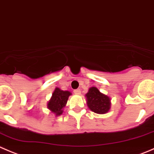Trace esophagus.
<instances>
[{"label": "esophagus", "mask_w": 154, "mask_h": 154, "mask_svg": "<svg viewBox=\"0 0 154 154\" xmlns=\"http://www.w3.org/2000/svg\"><path fill=\"white\" fill-rule=\"evenodd\" d=\"M74 94H75V95H79V94H81V91L80 89H76V90H74Z\"/></svg>", "instance_id": "34e87169"}]
</instances>
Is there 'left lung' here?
<instances>
[{"mask_svg": "<svg viewBox=\"0 0 154 154\" xmlns=\"http://www.w3.org/2000/svg\"><path fill=\"white\" fill-rule=\"evenodd\" d=\"M87 105L92 112L97 114H106L111 107V100L108 96L102 94L98 88L91 87L86 94Z\"/></svg>", "mask_w": 154, "mask_h": 154, "instance_id": "1", "label": "left lung"}]
</instances>
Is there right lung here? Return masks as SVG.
<instances>
[{"label":"right lung","instance_id":"obj_1","mask_svg":"<svg viewBox=\"0 0 154 154\" xmlns=\"http://www.w3.org/2000/svg\"><path fill=\"white\" fill-rule=\"evenodd\" d=\"M71 94H72L69 91H62L60 88H56L47 104L48 109L52 113L55 114V116L62 115L63 108L66 106L68 98Z\"/></svg>","mask_w":154,"mask_h":154}]
</instances>
